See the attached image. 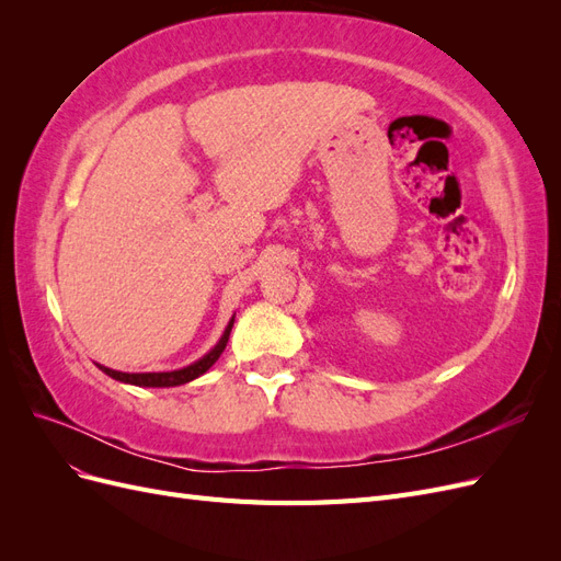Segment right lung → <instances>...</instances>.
Segmentation results:
<instances>
[{
	"instance_id": "1",
	"label": "right lung",
	"mask_w": 561,
	"mask_h": 561,
	"mask_svg": "<svg viewBox=\"0 0 561 561\" xmlns=\"http://www.w3.org/2000/svg\"><path fill=\"white\" fill-rule=\"evenodd\" d=\"M233 318L229 320V325L225 328L222 336H219V342L203 355V358H198L196 363L186 365L182 369H171V371H118V369H112V367H105V365H98L100 369L105 371L107 377L122 381V383H130V386H140V388H171V386H182V383H190L194 379H198L201 375H206V371L217 363L219 355H222V351L227 348V342H229V334H231V328H233Z\"/></svg>"
}]
</instances>
